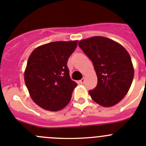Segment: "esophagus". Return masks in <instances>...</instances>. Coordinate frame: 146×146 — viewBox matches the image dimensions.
Returning a JSON list of instances; mask_svg holds the SVG:
<instances>
[{
  "label": "esophagus",
  "mask_w": 146,
  "mask_h": 146,
  "mask_svg": "<svg viewBox=\"0 0 146 146\" xmlns=\"http://www.w3.org/2000/svg\"><path fill=\"white\" fill-rule=\"evenodd\" d=\"M84 82H85V78H83L82 79H81L79 81V83H80V84H84Z\"/></svg>",
  "instance_id": "1"
}]
</instances>
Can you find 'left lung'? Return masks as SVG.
Listing matches in <instances>:
<instances>
[{
	"label": "left lung",
	"instance_id": "1",
	"mask_svg": "<svg viewBox=\"0 0 146 146\" xmlns=\"http://www.w3.org/2000/svg\"><path fill=\"white\" fill-rule=\"evenodd\" d=\"M78 46L93 62L97 85L88 91L99 105L111 107L120 102L133 82L134 68L130 54L117 42L104 36L83 39Z\"/></svg>",
	"mask_w": 146,
	"mask_h": 146
}]
</instances>
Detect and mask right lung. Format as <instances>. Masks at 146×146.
<instances>
[{
  "instance_id": "right-lung-1",
  "label": "right lung",
  "mask_w": 146,
  "mask_h": 146,
  "mask_svg": "<svg viewBox=\"0 0 146 146\" xmlns=\"http://www.w3.org/2000/svg\"><path fill=\"white\" fill-rule=\"evenodd\" d=\"M78 41L53 42L36 47L30 54L24 81L32 100L42 109L59 111L68 105L77 86L67 62Z\"/></svg>"
}]
</instances>
